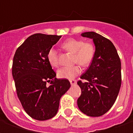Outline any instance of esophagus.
I'll list each match as a JSON object with an SVG mask.
<instances>
[{
	"label": "esophagus",
	"mask_w": 133,
	"mask_h": 133,
	"mask_svg": "<svg viewBox=\"0 0 133 133\" xmlns=\"http://www.w3.org/2000/svg\"><path fill=\"white\" fill-rule=\"evenodd\" d=\"M70 84H71L72 85H75V84H76L77 81H75V80H74V79H71V80H70Z\"/></svg>",
	"instance_id": "obj_1"
}]
</instances>
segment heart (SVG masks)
Returning <instances> with one entry per match:
<instances>
[{"label": "heart", "mask_w": 133, "mask_h": 133, "mask_svg": "<svg viewBox=\"0 0 133 133\" xmlns=\"http://www.w3.org/2000/svg\"><path fill=\"white\" fill-rule=\"evenodd\" d=\"M63 48L74 54V63H78L83 67L88 66L95 57V48L94 45L89 42H84L81 39H68L63 43ZM47 58L52 66H58V52L55 48H52L48 50ZM81 72V66L79 65H74L72 66L61 68L58 70L57 74L60 78L72 79L80 74Z\"/></svg>", "instance_id": "heart-1"}]
</instances>
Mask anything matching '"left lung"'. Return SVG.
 <instances>
[{
	"mask_svg": "<svg viewBox=\"0 0 133 133\" xmlns=\"http://www.w3.org/2000/svg\"><path fill=\"white\" fill-rule=\"evenodd\" d=\"M81 36L92 39L95 48L94 59L78 81L81 95L78 108L90 117H99L108 111L116 100L121 86V63L111 41L95 32Z\"/></svg>",
	"mask_w": 133,
	"mask_h": 133,
	"instance_id": "left-lung-1",
	"label": "left lung"
}]
</instances>
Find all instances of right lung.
<instances>
[{"label":"right lung","instance_id":"right-lung-1","mask_svg":"<svg viewBox=\"0 0 133 133\" xmlns=\"http://www.w3.org/2000/svg\"><path fill=\"white\" fill-rule=\"evenodd\" d=\"M61 38V35L33 34L16 50L13 58L12 75L17 95L25 111L35 120L54 117L61 97L70 87L68 80L56 78L47 58L48 50ZM50 81L51 85L48 86Z\"/></svg>","mask_w":133,"mask_h":133}]
</instances>
